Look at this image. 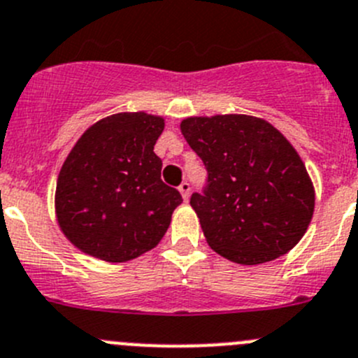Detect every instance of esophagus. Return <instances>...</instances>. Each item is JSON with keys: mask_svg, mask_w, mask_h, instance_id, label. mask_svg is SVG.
Returning a JSON list of instances; mask_svg holds the SVG:
<instances>
[{"mask_svg": "<svg viewBox=\"0 0 358 358\" xmlns=\"http://www.w3.org/2000/svg\"><path fill=\"white\" fill-rule=\"evenodd\" d=\"M178 190H180V194H182L183 201H189V194H190V185H189V183L183 182L182 185L178 187Z\"/></svg>", "mask_w": 358, "mask_h": 358, "instance_id": "esophagus-1", "label": "esophagus"}]
</instances>
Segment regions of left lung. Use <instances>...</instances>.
Returning <instances> with one entry per match:
<instances>
[{"label":"left lung","instance_id":"1","mask_svg":"<svg viewBox=\"0 0 358 358\" xmlns=\"http://www.w3.org/2000/svg\"><path fill=\"white\" fill-rule=\"evenodd\" d=\"M180 131L208 169V189L190 197L208 245L241 266L290 252L315 211L313 182L292 143L243 113L187 117Z\"/></svg>","mask_w":358,"mask_h":358}]
</instances>
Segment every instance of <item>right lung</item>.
Returning a JSON list of instances; mask_svg holds the SVG:
<instances>
[{
  "label": "right lung",
  "instance_id": "add662e5",
  "mask_svg": "<svg viewBox=\"0 0 358 358\" xmlns=\"http://www.w3.org/2000/svg\"><path fill=\"white\" fill-rule=\"evenodd\" d=\"M164 117L120 112L87 127L61 166L55 185L59 229L80 252L127 262L159 245L182 203L161 180L155 141Z\"/></svg>",
  "mask_w": 358,
  "mask_h": 358
}]
</instances>
